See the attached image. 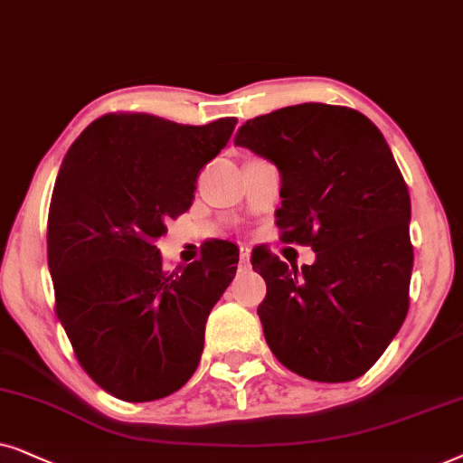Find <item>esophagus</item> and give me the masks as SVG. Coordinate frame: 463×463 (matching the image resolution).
Masks as SVG:
<instances>
[{
  "mask_svg": "<svg viewBox=\"0 0 463 463\" xmlns=\"http://www.w3.org/2000/svg\"><path fill=\"white\" fill-rule=\"evenodd\" d=\"M250 258H251V251L248 248L239 250V270L250 269Z\"/></svg>",
  "mask_w": 463,
  "mask_h": 463,
  "instance_id": "1",
  "label": "esophagus"
}]
</instances>
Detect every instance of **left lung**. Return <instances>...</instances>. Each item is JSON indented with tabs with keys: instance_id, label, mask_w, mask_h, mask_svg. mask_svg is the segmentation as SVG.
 Instances as JSON below:
<instances>
[{
	"instance_id": "left-lung-1",
	"label": "left lung",
	"mask_w": 463,
	"mask_h": 463,
	"mask_svg": "<svg viewBox=\"0 0 463 463\" xmlns=\"http://www.w3.org/2000/svg\"><path fill=\"white\" fill-rule=\"evenodd\" d=\"M235 144L279 169L283 241L316 251L300 269L251 260L267 281L258 317L270 351L305 379L362 377L409 311L411 196L390 146L364 114L326 103L258 116Z\"/></svg>"
}]
</instances>
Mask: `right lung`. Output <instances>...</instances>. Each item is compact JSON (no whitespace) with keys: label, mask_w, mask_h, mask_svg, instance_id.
Masks as SVG:
<instances>
[{"label":"right lung","mask_w":463,"mask_h":463,"mask_svg":"<svg viewBox=\"0 0 463 463\" xmlns=\"http://www.w3.org/2000/svg\"><path fill=\"white\" fill-rule=\"evenodd\" d=\"M235 125L108 114L59 169L48 212L57 316L89 377L127 402L165 398L193 377L209 313L237 273L231 243L174 273L154 245L193 205L196 175Z\"/></svg>","instance_id":"add662e5"}]
</instances>
